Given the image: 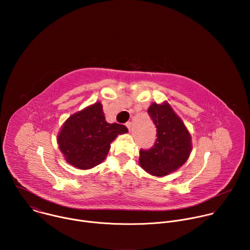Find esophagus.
Masks as SVG:
<instances>
[{"mask_svg":"<svg viewBox=\"0 0 250 250\" xmlns=\"http://www.w3.org/2000/svg\"><path fill=\"white\" fill-rule=\"evenodd\" d=\"M125 125H126V127L128 128V130H129V131H131V125H131V123H129V122H128V123H126V124H125Z\"/></svg>","mask_w":250,"mask_h":250,"instance_id":"34e87169","label":"esophagus"}]
</instances>
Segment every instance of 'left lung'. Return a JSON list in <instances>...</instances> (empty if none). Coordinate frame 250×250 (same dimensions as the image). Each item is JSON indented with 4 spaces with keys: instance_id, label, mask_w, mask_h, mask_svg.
<instances>
[{
    "instance_id": "obj_1",
    "label": "left lung",
    "mask_w": 250,
    "mask_h": 250,
    "mask_svg": "<svg viewBox=\"0 0 250 250\" xmlns=\"http://www.w3.org/2000/svg\"><path fill=\"white\" fill-rule=\"evenodd\" d=\"M156 125L155 145L148 150H140V167L155 177H164L179 169L192 151V137L168 102L152 103L147 110Z\"/></svg>"
}]
</instances>
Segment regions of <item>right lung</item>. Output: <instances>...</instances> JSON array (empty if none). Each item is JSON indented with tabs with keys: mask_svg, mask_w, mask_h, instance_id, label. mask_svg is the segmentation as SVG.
Returning <instances> with one entry per match:
<instances>
[{
	"mask_svg": "<svg viewBox=\"0 0 250 250\" xmlns=\"http://www.w3.org/2000/svg\"><path fill=\"white\" fill-rule=\"evenodd\" d=\"M126 132V126L105 121L103 105L97 102L65 121L57 144L68 164L87 170L102 163L116 137Z\"/></svg>",
	"mask_w": 250,
	"mask_h": 250,
	"instance_id": "add662e5",
	"label": "right lung"
}]
</instances>
